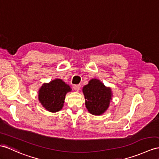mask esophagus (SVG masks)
Returning a JSON list of instances; mask_svg holds the SVG:
<instances>
[{"instance_id": "esophagus-1", "label": "esophagus", "mask_w": 159, "mask_h": 159, "mask_svg": "<svg viewBox=\"0 0 159 159\" xmlns=\"http://www.w3.org/2000/svg\"><path fill=\"white\" fill-rule=\"evenodd\" d=\"M80 88H81L80 85H74V86H73V89H74L75 91L76 92H79Z\"/></svg>"}]
</instances>
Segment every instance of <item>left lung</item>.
<instances>
[{
    "label": "left lung",
    "instance_id": "left-lung-1",
    "mask_svg": "<svg viewBox=\"0 0 159 159\" xmlns=\"http://www.w3.org/2000/svg\"><path fill=\"white\" fill-rule=\"evenodd\" d=\"M85 104L89 113L94 115L103 114L109 107L112 100L110 88L106 87L97 79H92L83 88Z\"/></svg>",
    "mask_w": 159,
    "mask_h": 159
}]
</instances>
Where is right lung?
<instances>
[{
    "label": "right lung",
    "instance_id": "1",
    "mask_svg": "<svg viewBox=\"0 0 159 159\" xmlns=\"http://www.w3.org/2000/svg\"><path fill=\"white\" fill-rule=\"evenodd\" d=\"M71 91L70 86L63 80L55 79L42 85L38 92V99L46 110L56 113L62 109L65 95Z\"/></svg>",
    "mask_w": 159,
    "mask_h": 159
}]
</instances>
